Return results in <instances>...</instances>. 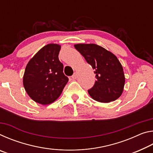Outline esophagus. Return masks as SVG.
Returning <instances> with one entry per match:
<instances>
[{"mask_svg":"<svg viewBox=\"0 0 153 153\" xmlns=\"http://www.w3.org/2000/svg\"><path fill=\"white\" fill-rule=\"evenodd\" d=\"M77 77V74H76V73H74V74H73V76H71V77H72V78H73V79H76Z\"/></svg>","mask_w":153,"mask_h":153,"instance_id":"1","label":"esophagus"}]
</instances>
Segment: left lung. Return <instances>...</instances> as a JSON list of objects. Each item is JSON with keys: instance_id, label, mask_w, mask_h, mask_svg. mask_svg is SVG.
Returning a JSON list of instances; mask_svg holds the SVG:
<instances>
[{"instance_id": "8db88e82", "label": "left lung", "mask_w": 153, "mask_h": 153, "mask_svg": "<svg viewBox=\"0 0 153 153\" xmlns=\"http://www.w3.org/2000/svg\"><path fill=\"white\" fill-rule=\"evenodd\" d=\"M74 47L94 69L97 81L88 90L90 97L100 102L117 99L123 92L125 76L116 56L94 44H78Z\"/></svg>"}]
</instances>
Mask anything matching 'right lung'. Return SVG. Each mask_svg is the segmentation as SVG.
I'll return each instance as SVG.
<instances>
[{"label":"right lung","instance_id":"obj_1","mask_svg":"<svg viewBox=\"0 0 153 153\" xmlns=\"http://www.w3.org/2000/svg\"><path fill=\"white\" fill-rule=\"evenodd\" d=\"M61 46L49 44L28 62L23 83L25 91L35 102L48 105L56 100L68 82L63 65L59 60Z\"/></svg>","mask_w":153,"mask_h":153}]
</instances>
